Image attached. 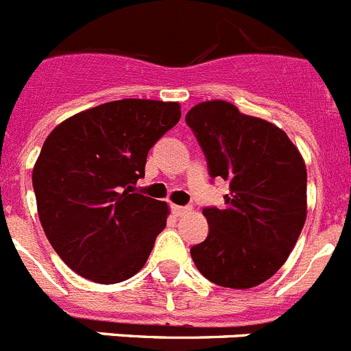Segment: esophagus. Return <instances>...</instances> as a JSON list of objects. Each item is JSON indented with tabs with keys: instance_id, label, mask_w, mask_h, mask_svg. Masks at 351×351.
Listing matches in <instances>:
<instances>
[{
	"instance_id": "esophagus-1",
	"label": "esophagus",
	"mask_w": 351,
	"mask_h": 351,
	"mask_svg": "<svg viewBox=\"0 0 351 351\" xmlns=\"http://www.w3.org/2000/svg\"><path fill=\"white\" fill-rule=\"evenodd\" d=\"M171 211H173V215H175V217H182V215L189 213V211H191V208H185V206H178V204H173Z\"/></svg>"
}]
</instances>
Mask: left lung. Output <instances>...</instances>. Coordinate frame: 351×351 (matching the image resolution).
<instances>
[{"mask_svg": "<svg viewBox=\"0 0 351 351\" xmlns=\"http://www.w3.org/2000/svg\"><path fill=\"white\" fill-rule=\"evenodd\" d=\"M211 178L229 182L226 208H204L210 232L192 246L199 273L215 285L252 289L285 264L306 222V164L287 132L223 99L187 113Z\"/></svg>", "mask_w": 351, "mask_h": 351, "instance_id": "8db88e82", "label": "left lung"}]
</instances>
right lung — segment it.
<instances>
[{"label":"right lung","mask_w":351,"mask_h":351,"mask_svg":"<svg viewBox=\"0 0 351 351\" xmlns=\"http://www.w3.org/2000/svg\"><path fill=\"white\" fill-rule=\"evenodd\" d=\"M180 117L175 101L119 99L69 117L47 136L33 189L47 239L69 269L110 285L145 266L169 206L132 189L148 150Z\"/></svg>","instance_id":"right-lung-1"}]
</instances>
